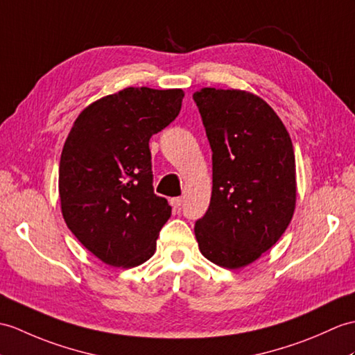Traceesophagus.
I'll return each mask as SVG.
<instances>
[{
    "label": "esophagus",
    "instance_id": "obj_1",
    "mask_svg": "<svg viewBox=\"0 0 355 355\" xmlns=\"http://www.w3.org/2000/svg\"><path fill=\"white\" fill-rule=\"evenodd\" d=\"M171 204H172V207H174L175 210H180L181 209V205H183V198H172L171 200Z\"/></svg>",
    "mask_w": 355,
    "mask_h": 355
}]
</instances>
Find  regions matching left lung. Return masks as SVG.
I'll list each match as a JSON object with an SVG mask.
<instances>
[{
    "mask_svg": "<svg viewBox=\"0 0 355 355\" xmlns=\"http://www.w3.org/2000/svg\"><path fill=\"white\" fill-rule=\"evenodd\" d=\"M193 100L213 153L210 205L195 224L198 246L220 268L248 266L292 220V139L274 109L246 90L202 87Z\"/></svg>",
    "mask_w": 355,
    "mask_h": 355,
    "instance_id": "1",
    "label": "left lung"
}]
</instances>
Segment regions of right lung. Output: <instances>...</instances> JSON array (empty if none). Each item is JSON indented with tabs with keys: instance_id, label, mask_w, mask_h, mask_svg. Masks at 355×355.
Here are the masks:
<instances>
[{
	"instance_id": "add662e5",
	"label": "right lung",
	"mask_w": 355,
	"mask_h": 355,
	"mask_svg": "<svg viewBox=\"0 0 355 355\" xmlns=\"http://www.w3.org/2000/svg\"><path fill=\"white\" fill-rule=\"evenodd\" d=\"M183 96L181 89L125 87L89 104L66 137L62 215L105 265L135 268L155 252L172 209L154 193L148 142L178 116Z\"/></svg>"
}]
</instances>
